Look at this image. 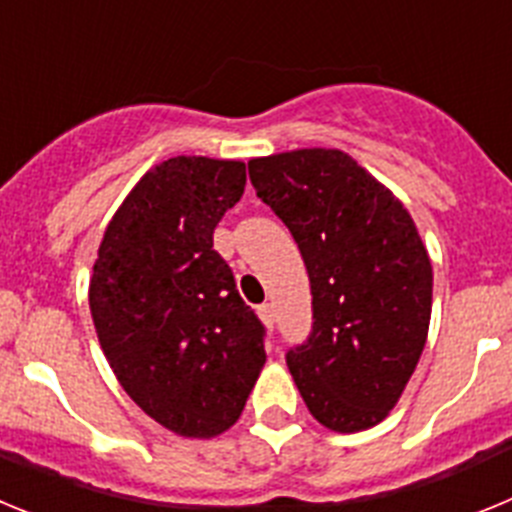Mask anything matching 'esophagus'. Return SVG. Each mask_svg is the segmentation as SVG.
Segmentation results:
<instances>
[{
  "label": "esophagus",
  "mask_w": 512,
  "mask_h": 512,
  "mask_svg": "<svg viewBox=\"0 0 512 512\" xmlns=\"http://www.w3.org/2000/svg\"><path fill=\"white\" fill-rule=\"evenodd\" d=\"M259 318L264 320L266 328H274V305H269V302L259 305Z\"/></svg>",
  "instance_id": "1"
}]
</instances>
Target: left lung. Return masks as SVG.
Instances as JSON below:
<instances>
[{"mask_svg": "<svg viewBox=\"0 0 512 512\" xmlns=\"http://www.w3.org/2000/svg\"><path fill=\"white\" fill-rule=\"evenodd\" d=\"M248 176L310 277V336L287 351L297 390L330 431L372 428L413 377L431 323L433 269L413 217L333 148L253 158Z\"/></svg>", "mask_w": 512, "mask_h": 512, "instance_id": "8db88e82", "label": "left lung"}]
</instances>
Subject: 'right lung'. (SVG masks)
Wrapping results in <instances>:
<instances>
[{"mask_svg":"<svg viewBox=\"0 0 512 512\" xmlns=\"http://www.w3.org/2000/svg\"><path fill=\"white\" fill-rule=\"evenodd\" d=\"M243 187L241 161L153 166L104 230L89 284L99 346L122 390L187 438L228 431L266 361L264 323L212 248Z\"/></svg>","mask_w":512,"mask_h":512,"instance_id":"add662e5","label":"right lung"}]
</instances>
